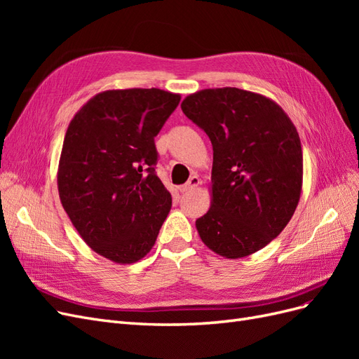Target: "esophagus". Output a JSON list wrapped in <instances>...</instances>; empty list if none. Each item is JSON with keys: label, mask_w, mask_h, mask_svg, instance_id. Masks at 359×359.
Segmentation results:
<instances>
[{"label": "esophagus", "mask_w": 359, "mask_h": 359, "mask_svg": "<svg viewBox=\"0 0 359 359\" xmlns=\"http://www.w3.org/2000/svg\"><path fill=\"white\" fill-rule=\"evenodd\" d=\"M199 184H201V178L196 177V175H193V177H190V180L187 181V184H184V186L180 187V191H181V193H189V191L196 189V187L199 186Z\"/></svg>", "instance_id": "1"}]
</instances>
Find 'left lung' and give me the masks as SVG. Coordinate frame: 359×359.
Instances as JSON below:
<instances>
[{"mask_svg": "<svg viewBox=\"0 0 359 359\" xmlns=\"http://www.w3.org/2000/svg\"><path fill=\"white\" fill-rule=\"evenodd\" d=\"M181 109L212 144V205L196 220L201 240L229 259L264 248L299 201L302 149L295 126L273 100L229 86L194 93Z\"/></svg>", "mask_w": 359, "mask_h": 359, "instance_id": "obj_1", "label": "left lung"}]
</instances>
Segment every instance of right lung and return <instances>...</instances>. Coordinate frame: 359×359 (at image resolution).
Listing matches in <instances>:
<instances>
[{
    "label": "right lung",
    "mask_w": 359,
    "mask_h": 359,
    "mask_svg": "<svg viewBox=\"0 0 359 359\" xmlns=\"http://www.w3.org/2000/svg\"><path fill=\"white\" fill-rule=\"evenodd\" d=\"M180 100L157 88L104 91L67 128L61 203L82 240L116 264L142 259L170 211L172 196L156 173L154 137Z\"/></svg>",
    "instance_id": "obj_1"
}]
</instances>
